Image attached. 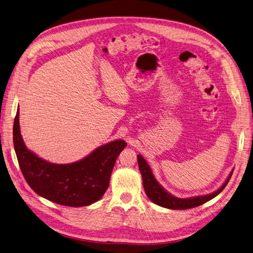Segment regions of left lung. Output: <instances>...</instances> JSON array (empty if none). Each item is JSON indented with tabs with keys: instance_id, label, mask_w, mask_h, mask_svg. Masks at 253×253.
I'll use <instances>...</instances> for the list:
<instances>
[{
	"instance_id": "8db88e82",
	"label": "left lung",
	"mask_w": 253,
	"mask_h": 253,
	"mask_svg": "<svg viewBox=\"0 0 253 253\" xmlns=\"http://www.w3.org/2000/svg\"><path fill=\"white\" fill-rule=\"evenodd\" d=\"M137 162H138V167L142 176L143 187L147 197L156 205L163 208L171 209V210H187V209H192V208L204 205L205 203H207V201L212 199L213 197H215L217 194H220L223 191V189L226 187V185L228 184L233 174V172H231L228 179L223 184V186L220 189L214 191L213 193L184 199V198H178L171 195L169 192H167L161 186V185L158 183V181L155 179L149 166L140 155L137 156Z\"/></svg>"
}]
</instances>
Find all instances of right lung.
Wrapping results in <instances>:
<instances>
[{
	"label": "right lung",
	"instance_id": "1",
	"mask_svg": "<svg viewBox=\"0 0 253 253\" xmlns=\"http://www.w3.org/2000/svg\"><path fill=\"white\" fill-rule=\"evenodd\" d=\"M13 143L20 170L30 188L55 204L86 207L102 197L118 156L127 143L120 139L99 146L79 162L50 164L28 150L19 127V109L13 126Z\"/></svg>",
	"mask_w": 253,
	"mask_h": 253
}]
</instances>
